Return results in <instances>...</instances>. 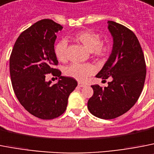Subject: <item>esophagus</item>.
I'll return each instance as SVG.
<instances>
[{"instance_id": "34e87169", "label": "esophagus", "mask_w": 154, "mask_h": 154, "mask_svg": "<svg viewBox=\"0 0 154 154\" xmlns=\"http://www.w3.org/2000/svg\"><path fill=\"white\" fill-rule=\"evenodd\" d=\"M86 86V85H85V84H83V83H81L79 82L78 83V87L79 88H84V87Z\"/></svg>"}]
</instances>
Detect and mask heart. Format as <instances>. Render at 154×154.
Masks as SVG:
<instances>
[{"label":"heart","mask_w":154,"mask_h":154,"mask_svg":"<svg viewBox=\"0 0 154 154\" xmlns=\"http://www.w3.org/2000/svg\"><path fill=\"white\" fill-rule=\"evenodd\" d=\"M73 38L81 42L85 47L91 52L94 57L104 58L109 56L111 46L109 43H103L98 34L91 31H81L73 35ZM67 42L61 40L54 47V53L57 59L60 62H64L66 59V50ZM94 72V68L89 63H72L66 66L65 74L67 77L76 79L79 81H85Z\"/></svg>","instance_id":"obj_1"}]
</instances>
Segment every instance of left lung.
Wrapping results in <instances>:
<instances>
[{
  "label": "left lung",
  "instance_id": "1",
  "mask_svg": "<svg viewBox=\"0 0 154 154\" xmlns=\"http://www.w3.org/2000/svg\"><path fill=\"white\" fill-rule=\"evenodd\" d=\"M108 29L113 38L112 53L95 77H112V81L104 88L92 85L94 94L88 102L91 113L103 119L119 117L136 104L146 73L144 55L136 35L112 21H108Z\"/></svg>",
  "mask_w": 154,
  "mask_h": 154
}]
</instances>
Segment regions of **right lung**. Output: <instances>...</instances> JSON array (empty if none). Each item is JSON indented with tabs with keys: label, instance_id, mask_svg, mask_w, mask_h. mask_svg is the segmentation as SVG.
I'll return each mask as SVG.
<instances>
[{
	"label": "right lung",
	"instance_id": "right-lung-1",
	"mask_svg": "<svg viewBox=\"0 0 154 154\" xmlns=\"http://www.w3.org/2000/svg\"><path fill=\"white\" fill-rule=\"evenodd\" d=\"M63 27L50 19L37 21L16 40L10 57L13 89L21 105L41 119H53L65 112L68 97L77 86L72 77L61 76L54 53L57 33ZM52 72L58 77L55 85L45 81Z\"/></svg>",
	"mask_w": 154,
	"mask_h": 154
}]
</instances>
